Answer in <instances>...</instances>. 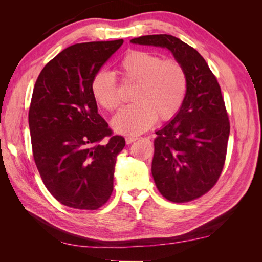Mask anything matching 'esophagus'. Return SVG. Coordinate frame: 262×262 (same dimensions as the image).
<instances>
[{"label": "esophagus", "instance_id": "34e87169", "mask_svg": "<svg viewBox=\"0 0 262 262\" xmlns=\"http://www.w3.org/2000/svg\"><path fill=\"white\" fill-rule=\"evenodd\" d=\"M138 140V138H136V137H128V138H125V143L126 144H131V143H133L134 141H137Z\"/></svg>", "mask_w": 262, "mask_h": 262}]
</instances>
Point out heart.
I'll return each mask as SVG.
<instances>
[{
	"label": "heart",
	"mask_w": 262,
	"mask_h": 262,
	"mask_svg": "<svg viewBox=\"0 0 262 262\" xmlns=\"http://www.w3.org/2000/svg\"><path fill=\"white\" fill-rule=\"evenodd\" d=\"M118 71L122 82L133 86L131 100L134 102L113 119L116 132L138 136L148 130L157 119L168 121L178 114L188 91V75L180 62L163 60L145 50L131 49L119 62ZM91 90L101 108L113 112L120 106L116 78L107 71L94 75Z\"/></svg>",
	"instance_id": "1"
}]
</instances>
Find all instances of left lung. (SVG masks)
I'll use <instances>...</instances> for the list:
<instances>
[{"label":"left lung","mask_w":262,"mask_h":262,"mask_svg":"<svg viewBox=\"0 0 262 262\" xmlns=\"http://www.w3.org/2000/svg\"><path fill=\"white\" fill-rule=\"evenodd\" d=\"M131 42L167 48L186 69L184 104L156 131L152 175L167 200L198 199L216 184L226 158L229 121L216 77L199 52L171 35L141 36Z\"/></svg>","instance_id":"8db88e82"}]
</instances>
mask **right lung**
Here are the masks:
<instances>
[{"mask_svg": "<svg viewBox=\"0 0 262 262\" xmlns=\"http://www.w3.org/2000/svg\"><path fill=\"white\" fill-rule=\"evenodd\" d=\"M122 43L71 46L47 63L34 87L28 113L34 160L46 188L69 208L97 210L113 193L125 141L98 114L91 84Z\"/></svg>", "mask_w": 262, "mask_h": 262, "instance_id": "add662e5", "label": "right lung"}]
</instances>
